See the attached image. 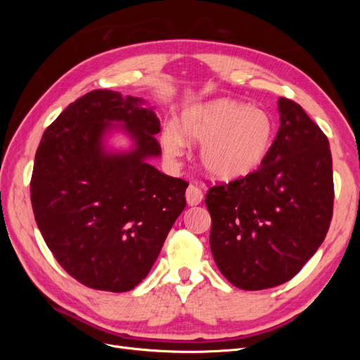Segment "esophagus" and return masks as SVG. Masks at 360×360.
<instances>
[{
  "label": "esophagus",
  "instance_id": "obj_1",
  "mask_svg": "<svg viewBox=\"0 0 360 360\" xmlns=\"http://www.w3.org/2000/svg\"><path fill=\"white\" fill-rule=\"evenodd\" d=\"M186 201L189 205H198L202 201V192L198 186L195 184H191L186 191Z\"/></svg>",
  "mask_w": 360,
  "mask_h": 360
}]
</instances>
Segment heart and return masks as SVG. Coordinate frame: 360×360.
Segmentation results:
<instances>
[{
  "label": "heart",
  "instance_id": "b5f03b06",
  "mask_svg": "<svg viewBox=\"0 0 360 360\" xmlns=\"http://www.w3.org/2000/svg\"><path fill=\"white\" fill-rule=\"evenodd\" d=\"M274 136L269 112L221 97L184 108L179 126L171 123L163 130L162 144L172 158L181 156L188 143L201 144L200 163L207 176L234 181L263 165Z\"/></svg>",
  "mask_w": 360,
  "mask_h": 360
}]
</instances>
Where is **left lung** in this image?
Segmentation results:
<instances>
[{
  "instance_id": "obj_1",
  "label": "left lung",
  "mask_w": 360,
  "mask_h": 360,
  "mask_svg": "<svg viewBox=\"0 0 360 360\" xmlns=\"http://www.w3.org/2000/svg\"><path fill=\"white\" fill-rule=\"evenodd\" d=\"M278 111L281 126L263 165L205 195L214 263L242 290L271 288L296 276L332 221L329 141L296 102L279 97Z\"/></svg>"
}]
</instances>
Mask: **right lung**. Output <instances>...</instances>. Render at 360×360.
Here are the masks:
<instances>
[{
	"mask_svg": "<svg viewBox=\"0 0 360 360\" xmlns=\"http://www.w3.org/2000/svg\"><path fill=\"white\" fill-rule=\"evenodd\" d=\"M114 129L133 141L108 149ZM160 122L139 97L94 90L70 103L41 136L31 204L51 252L70 276L124 292L143 281L186 207L188 183L160 172Z\"/></svg>",
	"mask_w": 360,
	"mask_h": 360,
	"instance_id": "right-lung-1",
	"label": "right lung"
}]
</instances>
